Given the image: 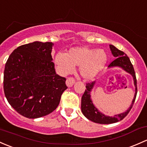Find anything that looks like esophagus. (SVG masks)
I'll return each instance as SVG.
<instances>
[{
	"mask_svg": "<svg viewBox=\"0 0 147 147\" xmlns=\"http://www.w3.org/2000/svg\"><path fill=\"white\" fill-rule=\"evenodd\" d=\"M75 79L69 78L67 79V80H66V85L68 86V87H71V86H72V85L75 84Z\"/></svg>",
	"mask_w": 147,
	"mask_h": 147,
	"instance_id": "esophagus-1",
	"label": "esophagus"
}]
</instances>
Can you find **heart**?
<instances>
[{"mask_svg":"<svg viewBox=\"0 0 147 147\" xmlns=\"http://www.w3.org/2000/svg\"><path fill=\"white\" fill-rule=\"evenodd\" d=\"M53 61L60 75L71 73L75 69V66H79L81 76L86 80H91L104 68L108 55L103 49L77 46L71 48L67 53H56Z\"/></svg>","mask_w":147,"mask_h":147,"instance_id":"1","label":"heart"}]
</instances>
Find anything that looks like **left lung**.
Masks as SVG:
<instances>
[{
  "instance_id": "1",
  "label": "left lung",
  "mask_w": 147,
  "mask_h": 147,
  "mask_svg": "<svg viewBox=\"0 0 147 147\" xmlns=\"http://www.w3.org/2000/svg\"><path fill=\"white\" fill-rule=\"evenodd\" d=\"M109 46H110L111 53L116 58L109 65V68L119 67V68H121L124 71H125L126 72L129 73V75H132V78H133L134 86L135 87V92L130 106L125 112L117 114V115H114V116H109V115H105V114H103V113H101V111L98 110L93 103L92 98H91V92H92V89H94V85L96 84V82L94 81L92 83L86 84V89L85 92H84V94H83L82 97V112L83 115L86 118L89 119V120L94 122V123H99V124H111V123H117V122L123 120L127 115L128 113L129 112V111L132 109V106L134 104V102L135 101L136 96H137V80H136L135 72V70H134L133 65L131 63L129 58H128L127 55L124 52L118 50L113 45L110 44Z\"/></svg>"
}]
</instances>
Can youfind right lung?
Masks as SVG:
<instances>
[{
    "label": "right lung",
    "mask_w": 147,
    "mask_h": 147,
    "mask_svg": "<svg viewBox=\"0 0 147 147\" xmlns=\"http://www.w3.org/2000/svg\"><path fill=\"white\" fill-rule=\"evenodd\" d=\"M53 43L34 41L17 48L5 63V96L18 113L27 118L45 116L56 109L67 86L55 73Z\"/></svg>",
    "instance_id": "add662e5"
}]
</instances>
